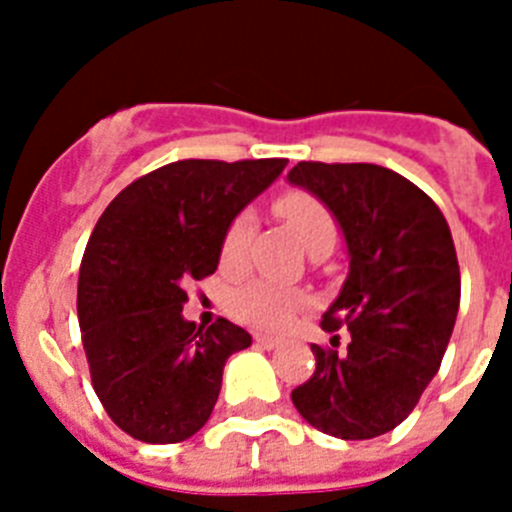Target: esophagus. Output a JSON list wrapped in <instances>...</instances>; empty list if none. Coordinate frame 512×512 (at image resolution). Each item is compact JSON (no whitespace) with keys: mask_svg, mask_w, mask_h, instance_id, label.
I'll return each mask as SVG.
<instances>
[{"mask_svg":"<svg viewBox=\"0 0 512 512\" xmlns=\"http://www.w3.org/2000/svg\"><path fill=\"white\" fill-rule=\"evenodd\" d=\"M256 343H259L261 348H277L279 346V338L266 336V333H259V336H256Z\"/></svg>","mask_w":512,"mask_h":512,"instance_id":"esophagus-1","label":"esophagus"}]
</instances>
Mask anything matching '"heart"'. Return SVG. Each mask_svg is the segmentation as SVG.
I'll return each instance as SVG.
<instances>
[{"mask_svg":"<svg viewBox=\"0 0 512 512\" xmlns=\"http://www.w3.org/2000/svg\"><path fill=\"white\" fill-rule=\"evenodd\" d=\"M277 215L289 228L295 230L307 253L333 251L336 246V220L328 207L307 192H287L277 200ZM256 230V215L251 210H241L233 217L220 238V266L230 274H241L248 266V246ZM307 295L297 289L279 287L266 279H253L230 295L228 307L235 318L251 328L282 330L295 312L307 307Z\"/></svg>","mask_w":512,"mask_h":512,"instance_id":"obj_1","label":"heart"}]
</instances>
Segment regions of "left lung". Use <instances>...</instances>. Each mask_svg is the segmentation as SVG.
<instances>
[{
  "instance_id": "left-lung-1",
  "label": "left lung",
  "mask_w": 512,
  "mask_h": 512,
  "mask_svg": "<svg viewBox=\"0 0 512 512\" xmlns=\"http://www.w3.org/2000/svg\"><path fill=\"white\" fill-rule=\"evenodd\" d=\"M287 179L333 212L351 259L320 320L325 333L346 325L351 341L312 343L315 372L292 402L328 436H382L413 413L449 346L461 297L449 223L423 189L377 164L300 161Z\"/></svg>"
}]
</instances>
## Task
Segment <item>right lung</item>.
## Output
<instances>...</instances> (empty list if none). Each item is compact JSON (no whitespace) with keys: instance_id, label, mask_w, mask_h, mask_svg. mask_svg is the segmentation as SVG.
I'll return each mask as SVG.
<instances>
[{"instance_id":"right-lung-1","label":"right lung","mask_w":512,"mask_h":512,"mask_svg":"<svg viewBox=\"0 0 512 512\" xmlns=\"http://www.w3.org/2000/svg\"><path fill=\"white\" fill-rule=\"evenodd\" d=\"M284 166L174 161L128 184L94 225L76 295L81 343L102 408L128 436L179 443L210 418L225 361L251 336L225 318L184 320V289L215 274L228 223Z\"/></svg>"}]
</instances>
